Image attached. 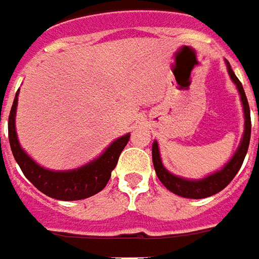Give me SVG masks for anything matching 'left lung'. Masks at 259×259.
Instances as JSON below:
<instances>
[{
    "instance_id": "8db88e82",
    "label": "left lung",
    "mask_w": 259,
    "mask_h": 259,
    "mask_svg": "<svg viewBox=\"0 0 259 259\" xmlns=\"http://www.w3.org/2000/svg\"><path fill=\"white\" fill-rule=\"evenodd\" d=\"M225 64H227V69H228V74H230L232 82L237 85L239 98H241V102H242L244 118H245L242 138H241L238 148L234 152V155L231 157L230 161L220 171H215L214 174L206 175V177L201 178V180H188V178H182V177H178V175H174L172 172H169L164 166L162 161H161L158 142L154 141V144H152V164H154V168H155V172H157V177L159 178V181L164 184V187H165L166 190H169L171 192H174V194L180 195V197H184V198H206V197H211V195H214L217 192L223 191L232 181V178L237 175L239 168L242 165V162H244V158L247 155L249 138H251L249 105H248L247 95H245V91L242 88V84L239 82L237 75L234 74L230 62L225 60Z\"/></svg>"
}]
</instances>
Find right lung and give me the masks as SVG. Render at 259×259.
Wrapping results in <instances>:
<instances>
[{
    "instance_id": "obj_1",
    "label": "right lung",
    "mask_w": 259,
    "mask_h": 259,
    "mask_svg": "<svg viewBox=\"0 0 259 259\" xmlns=\"http://www.w3.org/2000/svg\"><path fill=\"white\" fill-rule=\"evenodd\" d=\"M18 94L12 102L11 112L8 118V138L12 155L20 165L24 175L45 195L60 201H77L93 197L105 188L111 178V172L115 168L119 154L125 148L130 140V134L122 135L109 144L100 157L88 164L67 171H54L36 164L25 151L22 150L15 130V114L18 105Z\"/></svg>"
}]
</instances>
